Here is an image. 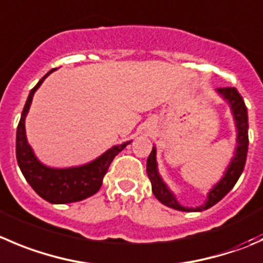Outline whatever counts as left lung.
<instances>
[{
  "mask_svg": "<svg viewBox=\"0 0 263 263\" xmlns=\"http://www.w3.org/2000/svg\"><path fill=\"white\" fill-rule=\"evenodd\" d=\"M217 91L223 99H226V100L229 101V104H230L231 106V110H233L236 128H238V139H236L238 146H236L235 157L231 160L225 176H223L222 180L210 191V194H208V199L204 204L196 208H187L178 204V202L176 200L173 194L168 190L165 183L163 182L160 176L158 175L157 160H155V154H157L155 146H153L152 153H150L149 158H147L146 172L147 176H149L150 182H152L153 194H154L155 198H157L160 203H163V204L167 205V207L173 208V210L182 211V212H200V211L211 208L212 205H215L216 203L220 202L223 196L234 187V185H235L236 181L240 177L241 172H243L244 165H246L249 142L248 114H247L246 103H244L243 98H241V95L238 92V90H236L235 87H220L217 88Z\"/></svg>",
  "mask_w": 263,
  "mask_h": 263,
  "instance_id": "8db88e82",
  "label": "left lung"
}]
</instances>
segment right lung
Here are the masks:
<instances>
[{"label": "right lung", "mask_w": 263, "mask_h": 263, "mask_svg": "<svg viewBox=\"0 0 263 263\" xmlns=\"http://www.w3.org/2000/svg\"><path fill=\"white\" fill-rule=\"evenodd\" d=\"M52 72L53 69L43 76L40 82L30 90L29 96H28L16 129V160L25 180L41 198L53 204H64V203H73L86 199L88 196L98 193L103 183L104 176L108 172V168L113 162L114 157L131 141L113 146L98 159L81 167L58 170V168L43 165L35 158L28 145L24 123L35 90L40 87L43 80Z\"/></svg>", "instance_id": "right-lung-1"}]
</instances>
